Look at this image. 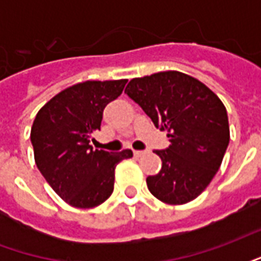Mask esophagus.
<instances>
[{
  "instance_id": "34e87169",
  "label": "esophagus",
  "mask_w": 261,
  "mask_h": 261,
  "mask_svg": "<svg viewBox=\"0 0 261 261\" xmlns=\"http://www.w3.org/2000/svg\"><path fill=\"white\" fill-rule=\"evenodd\" d=\"M144 153H145V151H134V156L138 158V156H141V155H144Z\"/></svg>"
}]
</instances>
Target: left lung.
<instances>
[{
    "label": "left lung",
    "mask_w": 261,
    "mask_h": 261,
    "mask_svg": "<svg viewBox=\"0 0 261 261\" xmlns=\"http://www.w3.org/2000/svg\"><path fill=\"white\" fill-rule=\"evenodd\" d=\"M124 92L169 137V147L155 151L162 169L147 177L149 192L173 205L194 200L218 172L229 144L224 103L202 82L179 71L134 78Z\"/></svg>",
    "instance_id": "obj_1"
}]
</instances>
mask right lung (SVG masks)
Instances as JSON below:
<instances>
[{
	"label": "right lung",
	"mask_w": 261,
	"mask_h": 261,
	"mask_svg": "<svg viewBox=\"0 0 261 261\" xmlns=\"http://www.w3.org/2000/svg\"><path fill=\"white\" fill-rule=\"evenodd\" d=\"M127 80L86 81L61 91L43 106L33 121L31 141L37 169L65 202L96 207L114 189V169L131 149L108 152L89 145L100 130L106 105L121 95Z\"/></svg>",
	"instance_id": "obj_1"
}]
</instances>
